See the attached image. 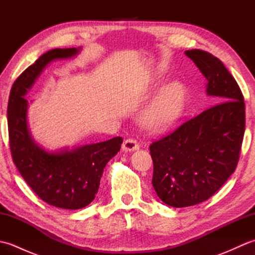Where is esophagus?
Returning a JSON list of instances; mask_svg holds the SVG:
<instances>
[{"mask_svg": "<svg viewBox=\"0 0 255 255\" xmlns=\"http://www.w3.org/2000/svg\"><path fill=\"white\" fill-rule=\"evenodd\" d=\"M122 149L125 152H130V151L139 149V143L136 139H127L124 141Z\"/></svg>", "mask_w": 255, "mask_h": 255, "instance_id": "obj_1", "label": "esophagus"}]
</instances>
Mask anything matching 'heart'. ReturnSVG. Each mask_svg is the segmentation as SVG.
Returning <instances> with one entry per match:
<instances>
[{
    "label": "heart",
    "mask_w": 255,
    "mask_h": 255,
    "mask_svg": "<svg viewBox=\"0 0 255 255\" xmlns=\"http://www.w3.org/2000/svg\"><path fill=\"white\" fill-rule=\"evenodd\" d=\"M185 103V86L178 82L171 83L145 111L142 123L150 130H160L169 127L180 118Z\"/></svg>",
    "instance_id": "heart-1"
}]
</instances>
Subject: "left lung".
<instances>
[{"mask_svg": "<svg viewBox=\"0 0 255 255\" xmlns=\"http://www.w3.org/2000/svg\"><path fill=\"white\" fill-rule=\"evenodd\" d=\"M207 80L217 104L150 144L152 185L162 202L188 207L207 200L235 172L246 128V105L237 81L211 53L185 51Z\"/></svg>", "mask_w": 255, "mask_h": 255, "instance_id": "left-lung-1", "label": "left lung"}]
</instances>
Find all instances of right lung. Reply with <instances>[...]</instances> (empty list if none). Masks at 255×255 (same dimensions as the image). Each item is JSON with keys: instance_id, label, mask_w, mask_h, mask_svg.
<instances>
[{"instance_id": "1", "label": "right lung", "mask_w": 255, "mask_h": 255, "mask_svg": "<svg viewBox=\"0 0 255 255\" xmlns=\"http://www.w3.org/2000/svg\"><path fill=\"white\" fill-rule=\"evenodd\" d=\"M81 48L44 53L16 79L9 93L7 124L14 163L25 182L44 202L58 208L80 209L93 202L104 167L121 150L122 137L61 151H47L31 138L27 124V91L48 63L77 56Z\"/></svg>"}]
</instances>
